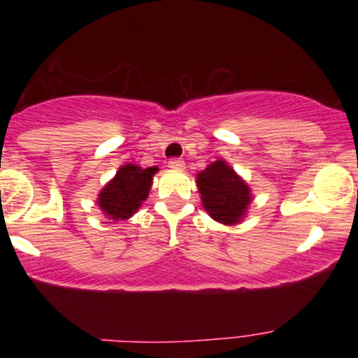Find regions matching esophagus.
Segmentation results:
<instances>
[{"instance_id": "1", "label": "esophagus", "mask_w": 358, "mask_h": 358, "mask_svg": "<svg viewBox=\"0 0 358 358\" xmlns=\"http://www.w3.org/2000/svg\"><path fill=\"white\" fill-rule=\"evenodd\" d=\"M168 168H171V170H183L185 162L182 158H171L170 162H168Z\"/></svg>"}]
</instances>
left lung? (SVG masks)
Wrapping results in <instances>:
<instances>
[{"label":"left lung","instance_id":"left-lung-1","mask_svg":"<svg viewBox=\"0 0 358 358\" xmlns=\"http://www.w3.org/2000/svg\"><path fill=\"white\" fill-rule=\"evenodd\" d=\"M196 185L205 210L213 220L227 225L241 222L250 202V192L227 163L222 159L213 162L200 171Z\"/></svg>","mask_w":358,"mask_h":358}]
</instances>
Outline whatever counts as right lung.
I'll list each match as a JSON object with an SVG mask.
<instances>
[{"label":"right lung","instance_id":"right-lung-1","mask_svg":"<svg viewBox=\"0 0 358 358\" xmlns=\"http://www.w3.org/2000/svg\"><path fill=\"white\" fill-rule=\"evenodd\" d=\"M156 170V166L143 170L131 163L119 168L97 200L102 212L113 220H124L133 215L146 200Z\"/></svg>","mask_w":358,"mask_h":358}]
</instances>
